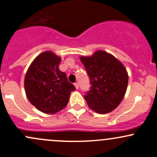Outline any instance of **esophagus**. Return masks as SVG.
Wrapping results in <instances>:
<instances>
[{
  "instance_id": "obj_1",
  "label": "esophagus",
  "mask_w": 157,
  "mask_h": 157,
  "mask_svg": "<svg viewBox=\"0 0 157 157\" xmlns=\"http://www.w3.org/2000/svg\"><path fill=\"white\" fill-rule=\"evenodd\" d=\"M74 86H75V88L77 89V90H78V89H79V84H78V83H74Z\"/></svg>"
}]
</instances>
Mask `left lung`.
<instances>
[{"label": "left lung", "instance_id": "1", "mask_svg": "<svg viewBox=\"0 0 157 157\" xmlns=\"http://www.w3.org/2000/svg\"><path fill=\"white\" fill-rule=\"evenodd\" d=\"M91 83L84 95L88 106L101 114L116 109L123 99L128 86L126 67L112 54L97 50L90 56H80Z\"/></svg>", "mask_w": 157, "mask_h": 157}]
</instances>
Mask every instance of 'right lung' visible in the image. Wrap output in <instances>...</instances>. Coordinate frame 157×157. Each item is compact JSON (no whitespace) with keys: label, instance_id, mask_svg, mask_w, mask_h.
I'll return each instance as SVG.
<instances>
[{"label":"right lung","instance_id":"obj_1","mask_svg":"<svg viewBox=\"0 0 157 157\" xmlns=\"http://www.w3.org/2000/svg\"><path fill=\"white\" fill-rule=\"evenodd\" d=\"M61 59L52 51H45L31 62L25 77L28 99L37 110L47 114L65 108L71 92L75 90L66 74L59 70Z\"/></svg>","mask_w":157,"mask_h":157}]
</instances>
